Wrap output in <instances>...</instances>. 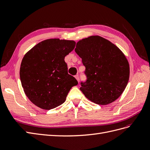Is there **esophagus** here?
Here are the masks:
<instances>
[{"mask_svg":"<svg viewBox=\"0 0 150 150\" xmlns=\"http://www.w3.org/2000/svg\"><path fill=\"white\" fill-rule=\"evenodd\" d=\"M75 78L76 79V80L78 81V83H79V76H78V74H77V75H76L75 76Z\"/></svg>","mask_w":150,"mask_h":150,"instance_id":"esophagus-1","label":"esophagus"}]
</instances>
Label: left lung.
<instances>
[{"label":"left lung","instance_id":"8db88e82","mask_svg":"<svg viewBox=\"0 0 150 150\" xmlns=\"http://www.w3.org/2000/svg\"><path fill=\"white\" fill-rule=\"evenodd\" d=\"M75 52L82 59L87 76L80 90L89 100L100 105L115 101L124 91L129 78L125 54L110 40L89 36L77 42Z\"/></svg>","mask_w":150,"mask_h":150}]
</instances>
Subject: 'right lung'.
<instances>
[{"mask_svg":"<svg viewBox=\"0 0 150 150\" xmlns=\"http://www.w3.org/2000/svg\"><path fill=\"white\" fill-rule=\"evenodd\" d=\"M74 40L49 39L27 52L20 67L22 88L35 106L49 110L66 101L72 87L78 84L67 73L65 57L75 47Z\"/></svg>","mask_w":150,"mask_h":150,"instance_id":"obj_1","label":"right lung"}]
</instances>
